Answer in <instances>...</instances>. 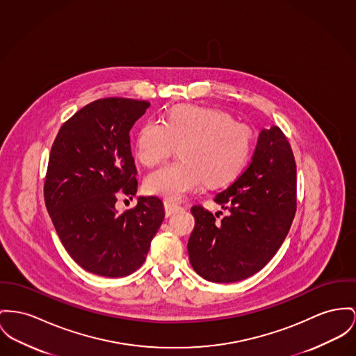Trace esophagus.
<instances>
[{
	"instance_id": "esophagus-1",
	"label": "esophagus",
	"mask_w": 356,
	"mask_h": 356,
	"mask_svg": "<svg viewBox=\"0 0 356 356\" xmlns=\"http://www.w3.org/2000/svg\"><path fill=\"white\" fill-rule=\"evenodd\" d=\"M184 208L178 204L170 202V201H165V211H166V216H171V214L177 213L179 211H182Z\"/></svg>"
}]
</instances>
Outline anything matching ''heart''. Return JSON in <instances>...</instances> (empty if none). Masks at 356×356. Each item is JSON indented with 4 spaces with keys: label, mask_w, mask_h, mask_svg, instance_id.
<instances>
[{
    "label": "heart",
    "mask_w": 356,
    "mask_h": 356,
    "mask_svg": "<svg viewBox=\"0 0 356 356\" xmlns=\"http://www.w3.org/2000/svg\"><path fill=\"white\" fill-rule=\"evenodd\" d=\"M179 144L181 159L147 177L148 193L178 201L202 182L216 188L234 181L248 159L252 134L220 109L184 104L171 108L165 121L143 124L136 154L143 165L155 166Z\"/></svg>",
    "instance_id": "1"
}]
</instances>
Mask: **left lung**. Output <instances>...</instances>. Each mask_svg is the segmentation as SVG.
Masks as SVG:
<instances>
[{"label":"left lung","instance_id":"1","mask_svg":"<svg viewBox=\"0 0 356 356\" xmlns=\"http://www.w3.org/2000/svg\"><path fill=\"white\" fill-rule=\"evenodd\" d=\"M297 168L284 132L261 129L250 165L214 197L227 214L217 221L202 207L191 208V267L204 280L231 284L261 270L280 250L296 214ZM217 216V214H216Z\"/></svg>","mask_w":356,"mask_h":356}]
</instances>
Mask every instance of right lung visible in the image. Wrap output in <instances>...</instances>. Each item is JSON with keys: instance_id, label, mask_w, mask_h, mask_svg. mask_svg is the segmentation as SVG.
I'll list each match as a JSON object with an SVG mask.
<instances>
[{"instance_id": "right-lung-1", "label": "right lung", "mask_w": 356, "mask_h": 356, "mask_svg": "<svg viewBox=\"0 0 356 356\" xmlns=\"http://www.w3.org/2000/svg\"><path fill=\"white\" fill-rule=\"evenodd\" d=\"M149 102L102 98L67 120L52 144L44 201L69 255L101 277H125L142 266L163 218V202L139 197L119 213L121 193L138 191L129 131ZM132 198V197H131Z\"/></svg>"}]
</instances>
